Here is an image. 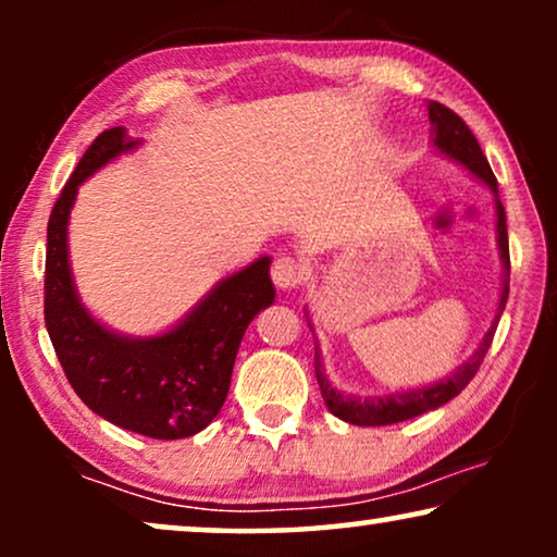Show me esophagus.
<instances>
[{
  "label": "esophagus",
  "mask_w": 557,
  "mask_h": 557,
  "mask_svg": "<svg viewBox=\"0 0 557 557\" xmlns=\"http://www.w3.org/2000/svg\"><path fill=\"white\" fill-rule=\"evenodd\" d=\"M271 278L281 292H294V288H299L304 284V269L294 261V258L281 256L271 265Z\"/></svg>",
  "instance_id": "1"
}]
</instances>
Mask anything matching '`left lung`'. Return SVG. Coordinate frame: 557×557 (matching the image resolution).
I'll return each mask as SVG.
<instances>
[{
  "label": "left lung",
  "instance_id": "obj_1",
  "mask_svg": "<svg viewBox=\"0 0 557 557\" xmlns=\"http://www.w3.org/2000/svg\"><path fill=\"white\" fill-rule=\"evenodd\" d=\"M429 119H431V132H433V147L441 154L454 159L456 164L467 166V170L474 174L476 180H482L484 185H490L494 193V208H497V246H499V258H502V294L497 304V314H494V322L490 330L484 332L482 342L474 349V355L469 357L467 362H461L451 375L441 377L438 383L413 387V391H400V393H387V395H370V398H357V395L342 393L334 387L324 375L322 364V352H319V345L314 347V370H317V383L319 391H322V398L326 408L332 410V416L342 418V421L352 425H391L408 421V418H416L421 413H429L433 408H441L444 403L456 398L463 387L471 383V377L476 375L479 364L484 362L486 349H490L494 339V330H497V322L505 311L507 296H509V240H507V215L505 208H502L499 193H497V177H494L490 162H486L482 147H479L476 136L471 134V128L463 124L461 116H456L451 109H446L444 103L431 101L429 103Z\"/></svg>",
  "mask_w": 557,
  "mask_h": 557
}]
</instances>
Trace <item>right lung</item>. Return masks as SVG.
<instances>
[{"label":"right lung","mask_w":557,"mask_h":557,"mask_svg":"<svg viewBox=\"0 0 557 557\" xmlns=\"http://www.w3.org/2000/svg\"><path fill=\"white\" fill-rule=\"evenodd\" d=\"M124 126L103 132L86 149L60 193L48 223L45 326L67 383L113 425L149 438H187L208 429L231 391L235 355L258 311L271 307V258L261 256L154 337L109 330L83 307L67 258V220L78 187L113 159L139 147Z\"/></svg>","instance_id":"add662e5"}]
</instances>
